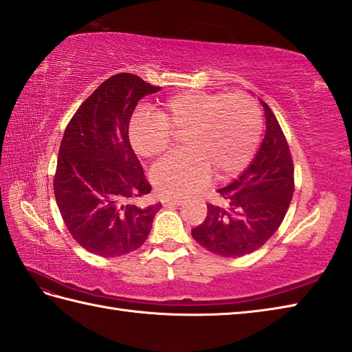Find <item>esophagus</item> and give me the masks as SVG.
I'll list each match as a JSON object with an SVG mask.
<instances>
[{
	"mask_svg": "<svg viewBox=\"0 0 352 352\" xmlns=\"http://www.w3.org/2000/svg\"><path fill=\"white\" fill-rule=\"evenodd\" d=\"M161 202L164 206L167 208H173V206H179L182 205V200L181 199H170V197H162Z\"/></svg>",
	"mask_w": 352,
	"mask_h": 352,
	"instance_id": "1",
	"label": "esophagus"
}]
</instances>
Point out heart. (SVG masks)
Segmentation results:
<instances>
[{
  "label": "heart",
  "mask_w": 352,
  "mask_h": 352,
  "mask_svg": "<svg viewBox=\"0 0 352 352\" xmlns=\"http://www.w3.org/2000/svg\"><path fill=\"white\" fill-rule=\"evenodd\" d=\"M263 121L246 94L191 91L170 97L132 121L131 142L147 160L161 156L182 135L184 152L164 157L150 177L166 197L188 196L210 181H228L245 170L260 144Z\"/></svg>",
  "instance_id": "b5f03b06"
}]
</instances>
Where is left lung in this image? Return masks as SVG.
<instances>
[{"mask_svg":"<svg viewBox=\"0 0 352 352\" xmlns=\"http://www.w3.org/2000/svg\"><path fill=\"white\" fill-rule=\"evenodd\" d=\"M266 135L255 160L225 188L219 204H208L202 225L191 235L220 256L248 255L260 249L281 226L295 191V168L285 135L275 113L263 102Z\"/></svg>","mask_w":352,"mask_h":352,"instance_id":"1","label":"left lung"}]
</instances>
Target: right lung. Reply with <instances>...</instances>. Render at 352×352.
Here are the masks:
<instances>
[{
  "mask_svg": "<svg viewBox=\"0 0 352 352\" xmlns=\"http://www.w3.org/2000/svg\"><path fill=\"white\" fill-rule=\"evenodd\" d=\"M160 89L135 74L112 76L80 104L63 133L53 179L56 204L69 234L91 254L133 252L161 210V204L140 205L152 185L129 141L136 104Z\"/></svg>",
  "mask_w": 352,
  "mask_h": 352,
  "instance_id": "add662e5",
  "label": "right lung"
}]
</instances>
